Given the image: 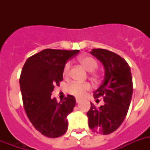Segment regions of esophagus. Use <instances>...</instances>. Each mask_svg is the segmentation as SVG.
I'll return each mask as SVG.
<instances>
[{
	"label": "esophagus",
	"mask_w": 150,
	"mask_h": 150,
	"mask_svg": "<svg viewBox=\"0 0 150 150\" xmlns=\"http://www.w3.org/2000/svg\"><path fill=\"white\" fill-rule=\"evenodd\" d=\"M75 100H76V103H80L81 102V99H79V98H75Z\"/></svg>",
	"instance_id": "esophagus-1"
}]
</instances>
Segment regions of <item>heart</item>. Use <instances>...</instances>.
Here are the masks:
<instances>
[{
  "instance_id": "1",
  "label": "heart",
  "mask_w": 150,
  "mask_h": 150,
  "mask_svg": "<svg viewBox=\"0 0 150 150\" xmlns=\"http://www.w3.org/2000/svg\"><path fill=\"white\" fill-rule=\"evenodd\" d=\"M80 64L86 69L88 71H93L98 67L97 61L90 56H83L81 57L79 59ZM69 71H70V63L65 64L63 69V76L64 78H68L69 75ZM91 84L89 82H72L67 86V92L71 95L81 97L84 96L86 92L91 89Z\"/></svg>"
}]
</instances>
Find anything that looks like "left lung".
Here are the masks:
<instances>
[{"label":"left lung","instance_id":"left-lung-1","mask_svg":"<svg viewBox=\"0 0 150 150\" xmlns=\"http://www.w3.org/2000/svg\"><path fill=\"white\" fill-rule=\"evenodd\" d=\"M90 54L104 66V79L93 96L103 97L105 103L97 108L91 103L87 112L89 127L95 133L109 135L120 127L130 106L133 92L131 69L127 61L114 52L93 49Z\"/></svg>","mask_w":150,"mask_h":150}]
</instances>
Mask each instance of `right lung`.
<instances>
[{
    "mask_svg": "<svg viewBox=\"0 0 150 150\" xmlns=\"http://www.w3.org/2000/svg\"><path fill=\"white\" fill-rule=\"evenodd\" d=\"M79 52L45 49L29 57L22 68L19 83L25 111L34 128L47 137H60L68 130L67 116L75 107V97L68 95L57 103L50 96L63 80L66 61Z\"/></svg>",
    "mask_w": 150,
    "mask_h": 150,
    "instance_id": "obj_1",
    "label": "right lung"
}]
</instances>
